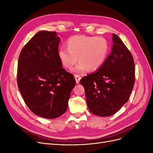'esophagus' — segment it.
Listing matches in <instances>:
<instances>
[{
    "label": "esophagus",
    "mask_w": 153,
    "mask_h": 153,
    "mask_svg": "<svg viewBox=\"0 0 153 153\" xmlns=\"http://www.w3.org/2000/svg\"><path fill=\"white\" fill-rule=\"evenodd\" d=\"M75 78L76 80V84H78L81 79V76L79 75H77V74H76V75H75Z\"/></svg>",
    "instance_id": "1"
}]
</instances>
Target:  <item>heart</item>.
Returning <instances> with one entry per match:
<instances>
[{
    "mask_svg": "<svg viewBox=\"0 0 153 153\" xmlns=\"http://www.w3.org/2000/svg\"><path fill=\"white\" fill-rule=\"evenodd\" d=\"M67 48L58 50V57L62 66L71 69L78 61L74 71L83 73L88 69L91 71L99 69L105 62L109 52V44L102 36L75 35L68 38Z\"/></svg>",
    "mask_w": 153,
    "mask_h": 153,
    "instance_id": "obj_1",
    "label": "heart"
}]
</instances>
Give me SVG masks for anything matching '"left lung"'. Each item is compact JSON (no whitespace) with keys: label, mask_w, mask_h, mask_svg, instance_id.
I'll list each match as a JSON object with an SVG mask.
<instances>
[{"label":"left lung","mask_w":153,"mask_h":153,"mask_svg":"<svg viewBox=\"0 0 153 153\" xmlns=\"http://www.w3.org/2000/svg\"><path fill=\"white\" fill-rule=\"evenodd\" d=\"M112 52L96 72L82 78L89 110L101 117L112 115L128 102L135 84L132 55L118 36L112 34Z\"/></svg>","instance_id":"obj_1"}]
</instances>
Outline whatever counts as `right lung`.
<instances>
[{"label": "right lung", "instance_id": "obj_1", "mask_svg": "<svg viewBox=\"0 0 153 153\" xmlns=\"http://www.w3.org/2000/svg\"><path fill=\"white\" fill-rule=\"evenodd\" d=\"M56 32L40 31L23 47L18 58L17 84L34 114L47 119L66 112L75 77L62 68Z\"/></svg>", "mask_w": 153, "mask_h": 153}]
</instances>
